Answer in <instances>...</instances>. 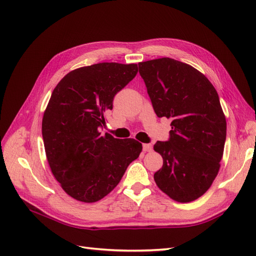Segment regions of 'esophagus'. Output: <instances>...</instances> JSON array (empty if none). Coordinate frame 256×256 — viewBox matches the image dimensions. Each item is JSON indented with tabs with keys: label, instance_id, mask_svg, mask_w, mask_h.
Returning a JSON list of instances; mask_svg holds the SVG:
<instances>
[{
	"label": "esophagus",
	"instance_id": "34e87169",
	"mask_svg": "<svg viewBox=\"0 0 256 256\" xmlns=\"http://www.w3.org/2000/svg\"><path fill=\"white\" fill-rule=\"evenodd\" d=\"M152 144H143V150L144 152H152Z\"/></svg>",
	"mask_w": 256,
	"mask_h": 256
}]
</instances>
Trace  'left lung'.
<instances>
[{
	"mask_svg": "<svg viewBox=\"0 0 256 256\" xmlns=\"http://www.w3.org/2000/svg\"><path fill=\"white\" fill-rule=\"evenodd\" d=\"M154 113L171 118L166 142L154 150L164 166L154 174L161 191L180 203L202 196L219 172L226 120L218 92L196 68L170 58L138 63Z\"/></svg>",
	"mask_w": 256,
	"mask_h": 256,
	"instance_id": "left-lung-1",
	"label": "left lung"
}]
</instances>
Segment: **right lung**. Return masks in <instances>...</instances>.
I'll return each mask as SVG.
<instances>
[{"label":"right lung","mask_w":256,"mask_h":256,"mask_svg":"<svg viewBox=\"0 0 256 256\" xmlns=\"http://www.w3.org/2000/svg\"><path fill=\"white\" fill-rule=\"evenodd\" d=\"M136 74V64H94L67 74L52 92L42 118L44 150L56 180L76 200L109 194L142 152L134 138L99 132L114 96Z\"/></svg>","instance_id":"1"}]
</instances>
